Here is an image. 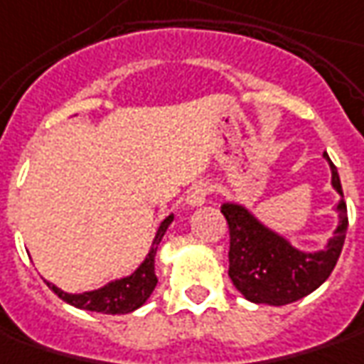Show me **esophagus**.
I'll return each mask as SVG.
<instances>
[{
  "label": "esophagus",
  "instance_id": "esophagus-1",
  "mask_svg": "<svg viewBox=\"0 0 364 364\" xmlns=\"http://www.w3.org/2000/svg\"><path fill=\"white\" fill-rule=\"evenodd\" d=\"M207 195H209V187L207 183H195L193 187L189 189L187 193V205L189 207H199L205 203Z\"/></svg>",
  "mask_w": 364,
  "mask_h": 364
}]
</instances>
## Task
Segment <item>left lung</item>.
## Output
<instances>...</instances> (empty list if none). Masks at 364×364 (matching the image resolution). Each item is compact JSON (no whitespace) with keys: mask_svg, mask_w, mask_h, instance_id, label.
I'll use <instances>...</instances> for the list:
<instances>
[{"mask_svg":"<svg viewBox=\"0 0 364 364\" xmlns=\"http://www.w3.org/2000/svg\"><path fill=\"white\" fill-rule=\"evenodd\" d=\"M332 171V187L341 195L338 225L324 250L302 252L280 233L272 232L247 207L223 203L221 213L230 228V278L233 286L256 304L284 306L314 292L326 282L343 252L348 228L346 201L338 171L324 153Z\"/></svg>","mask_w":364,"mask_h":364,"instance_id":"obj_1","label":"left lung"}]
</instances>
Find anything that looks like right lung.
Returning <instances> with one entry per match:
<instances>
[{
	"label": "right lung",
	"instance_id": "1",
	"mask_svg": "<svg viewBox=\"0 0 364 364\" xmlns=\"http://www.w3.org/2000/svg\"><path fill=\"white\" fill-rule=\"evenodd\" d=\"M173 221V215L165 218L159 225L157 235L153 240L151 252L146 254L144 262L139 268L132 272L131 276H124L120 280H112L107 286L90 290V292H82V294H68L64 290H60L58 286L48 282V288L62 298L64 302H68L72 306L82 308V310H90V312H102V314H129L132 310L141 308L149 300V296L153 294L155 286H157V276H155V256H157L159 244L163 240V235L167 232V228Z\"/></svg>",
	"mask_w": 364,
	"mask_h": 364
}]
</instances>
